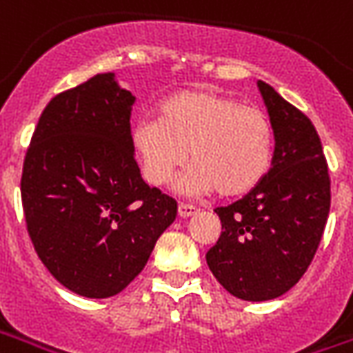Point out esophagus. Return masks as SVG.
Returning <instances> with one entry per match:
<instances>
[{
	"mask_svg": "<svg viewBox=\"0 0 353 353\" xmlns=\"http://www.w3.org/2000/svg\"><path fill=\"white\" fill-rule=\"evenodd\" d=\"M196 213H198V208L190 205V203H179V205H177V215L181 216V219L196 215Z\"/></svg>",
	"mask_w": 353,
	"mask_h": 353,
	"instance_id": "1",
	"label": "esophagus"
}]
</instances>
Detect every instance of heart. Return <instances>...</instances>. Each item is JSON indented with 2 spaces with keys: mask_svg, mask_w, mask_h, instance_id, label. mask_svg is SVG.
<instances>
[{
  "mask_svg": "<svg viewBox=\"0 0 353 353\" xmlns=\"http://www.w3.org/2000/svg\"><path fill=\"white\" fill-rule=\"evenodd\" d=\"M130 148L148 183H168L190 153L194 164L179 189L187 194L216 189L221 196L236 198L265 179L275 134L262 110L232 97L192 90L166 97L159 117L138 121L130 130Z\"/></svg>",
  "mask_w": 353,
  "mask_h": 353,
  "instance_id": "b5f03b06",
  "label": "heart"
}]
</instances>
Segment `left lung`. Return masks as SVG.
Instances as JSON below:
<instances>
[{"mask_svg": "<svg viewBox=\"0 0 353 353\" xmlns=\"http://www.w3.org/2000/svg\"><path fill=\"white\" fill-rule=\"evenodd\" d=\"M275 134L268 176L228 208H216L223 232L208 250L211 273L243 301H270L305 275L327 223L331 187L322 142L303 112L258 80Z\"/></svg>", "mask_w": 353, "mask_h": 353, "instance_id": "1", "label": "left lung"}]
</instances>
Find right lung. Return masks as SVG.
<instances>
[{
	"mask_svg": "<svg viewBox=\"0 0 353 353\" xmlns=\"http://www.w3.org/2000/svg\"><path fill=\"white\" fill-rule=\"evenodd\" d=\"M132 104L116 72L95 74L46 104L23 161L33 247L57 283L91 299L127 288L177 215L176 200L140 176Z\"/></svg>",
	"mask_w": 353,
	"mask_h": 353,
	"instance_id": "obj_1",
	"label": "right lung"
}]
</instances>
